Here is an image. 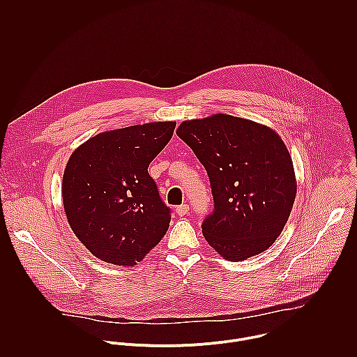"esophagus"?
<instances>
[{
  "instance_id": "esophagus-1",
  "label": "esophagus",
  "mask_w": 357,
  "mask_h": 357,
  "mask_svg": "<svg viewBox=\"0 0 357 357\" xmlns=\"http://www.w3.org/2000/svg\"><path fill=\"white\" fill-rule=\"evenodd\" d=\"M188 211H190V207H188V204H181V206H178L177 208H176V213L180 215V217H184V215H187L188 214Z\"/></svg>"
}]
</instances>
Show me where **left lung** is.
I'll return each instance as SVG.
<instances>
[{"mask_svg": "<svg viewBox=\"0 0 357 357\" xmlns=\"http://www.w3.org/2000/svg\"><path fill=\"white\" fill-rule=\"evenodd\" d=\"M207 170L214 210L207 243L228 261L268 250L282 234L297 195L290 153L269 126L228 114L183 121L176 130Z\"/></svg>", "mask_w": 357, "mask_h": 357, "instance_id": "8db88e82", "label": "left lung"}]
</instances>
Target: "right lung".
I'll return each instance as SVG.
<instances>
[{
	"instance_id": "right-lung-1",
	"label": "right lung",
	"mask_w": 357,
	"mask_h": 357,
	"mask_svg": "<svg viewBox=\"0 0 357 357\" xmlns=\"http://www.w3.org/2000/svg\"><path fill=\"white\" fill-rule=\"evenodd\" d=\"M162 121L102 132L70 155L61 197L67 221L81 243L107 264L137 265L170 224L149 166L173 136Z\"/></svg>"
}]
</instances>
